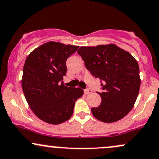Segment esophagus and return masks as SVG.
<instances>
[{"label": "esophagus", "instance_id": "34e87169", "mask_svg": "<svg viewBox=\"0 0 159 159\" xmlns=\"http://www.w3.org/2000/svg\"><path fill=\"white\" fill-rule=\"evenodd\" d=\"M84 93L86 95H87V94L91 93H92V90H91L90 88H87V89H85L84 90Z\"/></svg>", "mask_w": 159, "mask_h": 159}]
</instances>
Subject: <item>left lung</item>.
Wrapping results in <instances>:
<instances>
[{
    "label": "left lung",
    "mask_w": 159,
    "mask_h": 159,
    "mask_svg": "<svg viewBox=\"0 0 159 159\" xmlns=\"http://www.w3.org/2000/svg\"><path fill=\"white\" fill-rule=\"evenodd\" d=\"M78 54L91 75L101 81L102 91L96 92L101 104L92 107V114L104 123H114L130 112L140 86L138 62L132 54L116 45L81 46Z\"/></svg>",
    "instance_id": "left-lung-1"
}]
</instances>
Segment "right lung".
Returning a JSON list of instances; mask_svg holds the SVG:
<instances>
[{"label":"right lung","instance_id":"1","mask_svg":"<svg viewBox=\"0 0 159 159\" xmlns=\"http://www.w3.org/2000/svg\"><path fill=\"white\" fill-rule=\"evenodd\" d=\"M79 46L48 42L27 56L23 68L22 90L33 112L43 121L60 124L73 114L76 100L84 91L63 84L66 60Z\"/></svg>","mask_w":159,"mask_h":159}]
</instances>
